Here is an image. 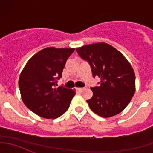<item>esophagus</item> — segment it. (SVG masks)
<instances>
[{
    "label": "esophagus",
    "mask_w": 153,
    "mask_h": 153,
    "mask_svg": "<svg viewBox=\"0 0 153 153\" xmlns=\"http://www.w3.org/2000/svg\"><path fill=\"white\" fill-rule=\"evenodd\" d=\"M84 89H85V88H84V87H78V88H77V89H78V91H80V92H82V91H84Z\"/></svg>",
    "instance_id": "esophagus-1"
}]
</instances>
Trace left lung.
Segmentation results:
<instances>
[{"label":"left lung","mask_w":153,"mask_h":153,"mask_svg":"<svg viewBox=\"0 0 153 153\" xmlns=\"http://www.w3.org/2000/svg\"><path fill=\"white\" fill-rule=\"evenodd\" d=\"M77 52L90 64L93 76L101 78L99 86L91 87L87 100L91 110L103 118L120 113L135 94L133 68L121 52L106 43H95L77 48Z\"/></svg>","instance_id":"8db88e82"}]
</instances>
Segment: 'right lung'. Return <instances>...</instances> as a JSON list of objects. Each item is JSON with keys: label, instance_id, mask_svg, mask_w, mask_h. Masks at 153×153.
<instances>
[{"label": "right lung", "instance_id": "add662e5", "mask_svg": "<svg viewBox=\"0 0 153 153\" xmlns=\"http://www.w3.org/2000/svg\"><path fill=\"white\" fill-rule=\"evenodd\" d=\"M75 48L47 47L27 61L19 76L21 98L31 111L44 118H57L69 109L75 89L55 87Z\"/></svg>", "mask_w": 153, "mask_h": 153}]
</instances>
